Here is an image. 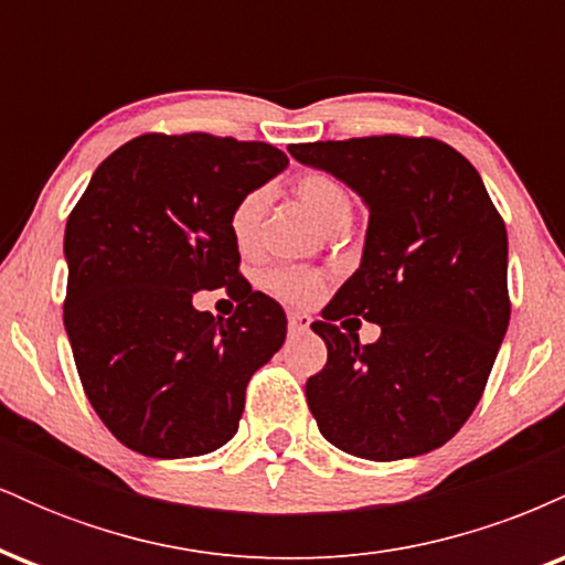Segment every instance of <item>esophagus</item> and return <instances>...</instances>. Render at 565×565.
<instances>
[{
    "label": "esophagus",
    "instance_id": "obj_1",
    "mask_svg": "<svg viewBox=\"0 0 565 565\" xmlns=\"http://www.w3.org/2000/svg\"><path fill=\"white\" fill-rule=\"evenodd\" d=\"M310 329V316L308 313H289V332L302 334Z\"/></svg>",
    "mask_w": 565,
    "mask_h": 565
}]
</instances>
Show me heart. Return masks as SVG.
Here are the masks:
<instances>
[{
  "instance_id": "heart-1",
  "label": "heart",
  "mask_w": 565,
  "mask_h": 565,
  "mask_svg": "<svg viewBox=\"0 0 565 565\" xmlns=\"http://www.w3.org/2000/svg\"><path fill=\"white\" fill-rule=\"evenodd\" d=\"M295 196L310 212V217L327 231L348 225L353 217V199H350L348 188L334 174L323 170L302 172L295 180ZM265 206H268V188L263 185L244 191L231 206L228 231L238 249H252L257 244ZM265 287L287 302L310 305L321 297L323 276L319 270L308 268H278L265 276Z\"/></svg>"
}]
</instances>
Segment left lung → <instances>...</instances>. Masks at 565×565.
Wrapping results in <instances>:
<instances>
[{
  "label": "left lung",
  "mask_w": 565,
  "mask_h": 565,
  "mask_svg": "<svg viewBox=\"0 0 565 565\" xmlns=\"http://www.w3.org/2000/svg\"><path fill=\"white\" fill-rule=\"evenodd\" d=\"M369 206L361 268L313 332L327 366L305 382L337 449L374 462L444 446L481 401L510 323L508 231L481 174L436 138L372 135L289 146ZM380 322L372 347L333 323Z\"/></svg>",
  "instance_id": "1"
}]
</instances>
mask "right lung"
Listing matches in <instances>:
<instances>
[{"mask_svg": "<svg viewBox=\"0 0 565 565\" xmlns=\"http://www.w3.org/2000/svg\"><path fill=\"white\" fill-rule=\"evenodd\" d=\"M287 164L270 142L148 132L71 210L63 323L89 404L127 449L199 457L236 436L246 382L284 345L287 316L238 274L228 215ZM220 286L239 302L231 320L192 308Z\"/></svg>", "mask_w": 565, "mask_h": 565, "instance_id": "right-lung-1", "label": "right lung"}]
</instances>
